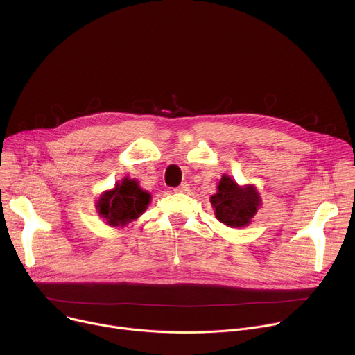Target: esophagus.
I'll list each match as a JSON object with an SVG mask.
<instances>
[{
  "instance_id": "esophagus-1",
  "label": "esophagus",
  "mask_w": 355,
  "mask_h": 355,
  "mask_svg": "<svg viewBox=\"0 0 355 355\" xmlns=\"http://www.w3.org/2000/svg\"><path fill=\"white\" fill-rule=\"evenodd\" d=\"M187 190H189V184H187V183H182L180 186L175 187V191H176V193H186Z\"/></svg>"
}]
</instances>
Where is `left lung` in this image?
<instances>
[{"instance_id":"left-lung-1","label":"left lung","mask_w":355,"mask_h":355,"mask_svg":"<svg viewBox=\"0 0 355 355\" xmlns=\"http://www.w3.org/2000/svg\"><path fill=\"white\" fill-rule=\"evenodd\" d=\"M216 209L218 221L228 227H245L255 216L261 199L252 187H240L230 176H223L218 183V191L210 199Z\"/></svg>"}]
</instances>
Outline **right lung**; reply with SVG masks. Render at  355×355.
I'll return each mask as SVG.
<instances>
[{
    "instance_id": "right-lung-1",
    "label": "right lung",
    "mask_w": 355,
    "mask_h": 355,
    "mask_svg": "<svg viewBox=\"0 0 355 355\" xmlns=\"http://www.w3.org/2000/svg\"><path fill=\"white\" fill-rule=\"evenodd\" d=\"M150 202V194L139 189L132 179H124L115 184V189L105 191L98 203V213L107 218L110 225H124L145 211Z\"/></svg>"
}]
</instances>
